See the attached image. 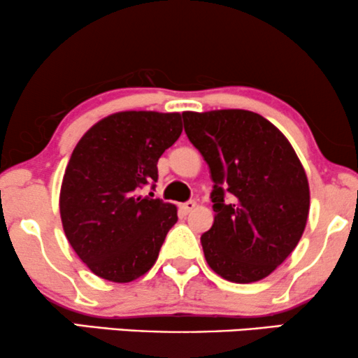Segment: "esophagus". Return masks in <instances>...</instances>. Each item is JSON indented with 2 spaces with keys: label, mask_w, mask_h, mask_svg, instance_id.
Masks as SVG:
<instances>
[{
  "label": "esophagus",
  "mask_w": 358,
  "mask_h": 358,
  "mask_svg": "<svg viewBox=\"0 0 358 358\" xmlns=\"http://www.w3.org/2000/svg\"><path fill=\"white\" fill-rule=\"evenodd\" d=\"M194 206H196V201H194V200H189V201H187V203H183V205L180 206V208H182V211L185 213V215H188L189 211H193V210H194Z\"/></svg>",
  "instance_id": "1"
}]
</instances>
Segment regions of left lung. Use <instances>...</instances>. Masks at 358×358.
Returning <instances> with one entry per match:
<instances>
[{
  "label": "left lung",
  "mask_w": 358,
  "mask_h": 358,
  "mask_svg": "<svg viewBox=\"0 0 358 358\" xmlns=\"http://www.w3.org/2000/svg\"><path fill=\"white\" fill-rule=\"evenodd\" d=\"M182 115L215 183V223L201 234L208 266L238 284L268 278L304 233L310 205L304 166L278 127L255 112Z\"/></svg>",
  "instance_id": "1"
}]
</instances>
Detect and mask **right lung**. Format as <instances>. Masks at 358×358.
I'll use <instances>...</instances> for the list:
<instances>
[{"label": "right lung", "mask_w": 358, "mask_h": 358, "mask_svg": "<svg viewBox=\"0 0 358 358\" xmlns=\"http://www.w3.org/2000/svg\"><path fill=\"white\" fill-rule=\"evenodd\" d=\"M182 115L117 112L83 135L59 194L67 241L99 278L130 282L155 264L176 206L140 196L155 187L158 158L182 135Z\"/></svg>", "instance_id": "right-lung-1"}]
</instances>
